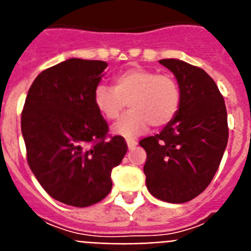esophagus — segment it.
I'll use <instances>...</instances> for the list:
<instances>
[{"label": "esophagus", "mask_w": 251, "mask_h": 251, "mask_svg": "<svg viewBox=\"0 0 251 251\" xmlns=\"http://www.w3.org/2000/svg\"><path fill=\"white\" fill-rule=\"evenodd\" d=\"M126 143H127L128 149H134L138 145V140H135V139H126Z\"/></svg>", "instance_id": "34e87169"}]
</instances>
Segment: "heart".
Listing matches in <instances>:
<instances>
[{
	"instance_id": "obj_1",
	"label": "heart",
	"mask_w": 251,
	"mask_h": 251,
	"mask_svg": "<svg viewBox=\"0 0 251 251\" xmlns=\"http://www.w3.org/2000/svg\"><path fill=\"white\" fill-rule=\"evenodd\" d=\"M93 102L108 121L119 119L128 103L131 111L113 127V131L125 138H134L147 131L150 125L162 127L171 123L179 111L182 92L171 74L131 68L113 78V87H96Z\"/></svg>"
}]
</instances>
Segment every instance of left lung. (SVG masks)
Instances as JSON below:
<instances>
[{
	"mask_svg": "<svg viewBox=\"0 0 251 251\" xmlns=\"http://www.w3.org/2000/svg\"><path fill=\"white\" fill-rule=\"evenodd\" d=\"M178 80L182 102L162 131L140 140L147 151L148 191L169 203H184L208 187L227 145V112L215 80L203 69L162 59Z\"/></svg>",
	"mask_w": 251,
	"mask_h": 251,
	"instance_id": "8db88e82",
	"label": "left lung"
}]
</instances>
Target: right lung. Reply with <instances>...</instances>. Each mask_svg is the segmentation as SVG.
<instances>
[{
	"instance_id": "1",
	"label": "right lung",
	"mask_w": 251,
	"mask_h": 251,
	"mask_svg": "<svg viewBox=\"0 0 251 251\" xmlns=\"http://www.w3.org/2000/svg\"><path fill=\"white\" fill-rule=\"evenodd\" d=\"M107 63L78 58L41 72L26 96L21 132L27 163L49 196L74 207L102 201L111 171L127 151L123 136L108 135L93 92Z\"/></svg>"
}]
</instances>
